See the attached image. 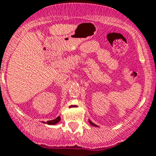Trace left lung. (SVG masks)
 <instances>
[{"label": "left lung", "mask_w": 156, "mask_h": 156, "mask_svg": "<svg viewBox=\"0 0 156 156\" xmlns=\"http://www.w3.org/2000/svg\"><path fill=\"white\" fill-rule=\"evenodd\" d=\"M88 121H89V123L91 125H93V126H94V127H97V125H95V124H94V123H93V122H91L90 120H88Z\"/></svg>", "instance_id": "1"}]
</instances>
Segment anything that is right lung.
Here are the masks:
<instances>
[{
    "label": "right lung",
    "mask_w": 156,
    "mask_h": 156,
    "mask_svg": "<svg viewBox=\"0 0 156 156\" xmlns=\"http://www.w3.org/2000/svg\"><path fill=\"white\" fill-rule=\"evenodd\" d=\"M60 121V116H58L56 119H53V120H51V121H48V122H46L48 125H56V124H57L58 122ZM43 123H45L44 122H43Z\"/></svg>",
    "instance_id": "obj_1"
}]
</instances>
